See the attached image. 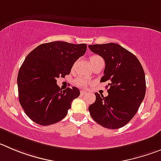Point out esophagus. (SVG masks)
Returning a JSON list of instances; mask_svg holds the SVG:
<instances>
[{"label":"esophagus","mask_w":161,"mask_h":161,"mask_svg":"<svg viewBox=\"0 0 161 161\" xmlns=\"http://www.w3.org/2000/svg\"><path fill=\"white\" fill-rule=\"evenodd\" d=\"M80 94H81V95H84V94H86V91H81Z\"/></svg>","instance_id":"esophagus-1"}]
</instances>
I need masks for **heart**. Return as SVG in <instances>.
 <instances>
[{"mask_svg": "<svg viewBox=\"0 0 161 161\" xmlns=\"http://www.w3.org/2000/svg\"><path fill=\"white\" fill-rule=\"evenodd\" d=\"M100 58V57L97 56V55H92V56H91V58H90V62L94 61V60L95 59H97V58ZM75 83L76 85L80 86V87H86V86L89 84V80H88L87 79H86V78L79 77L75 79Z\"/></svg>", "mask_w": 161, "mask_h": 161, "instance_id": "heart-1", "label": "heart"}]
</instances>
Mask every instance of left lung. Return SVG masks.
Masks as SVG:
<instances>
[{
	"label": "left lung",
	"instance_id": "left-lung-1",
	"mask_svg": "<svg viewBox=\"0 0 161 161\" xmlns=\"http://www.w3.org/2000/svg\"><path fill=\"white\" fill-rule=\"evenodd\" d=\"M105 60L104 75L108 95L95 93L96 100L89 106L91 116L105 128L116 130L125 125L134 117L145 95V75L136 56L114 43L88 46Z\"/></svg>",
	"mask_w": 161,
	"mask_h": 161
}]
</instances>
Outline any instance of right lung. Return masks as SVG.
Masks as SVG:
<instances>
[{
    "label": "right lung",
    "instance_id": "add662e5",
    "mask_svg": "<svg viewBox=\"0 0 161 161\" xmlns=\"http://www.w3.org/2000/svg\"><path fill=\"white\" fill-rule=\"evenodd\" d=\"M86 43L54 41L39 45L25 58L17 75L19 101L28 118L41 125L64 119L80 94L73 86L62 91L56 79L69 75L86 51Z\"/></svg>",
    "mask_w": 161,
    "mask_h": 161
}]
</instances>
